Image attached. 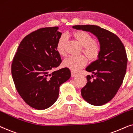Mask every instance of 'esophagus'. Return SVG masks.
Masks as SVG:
<instances>
[{"label": "esophagus", "mask_w": 133, "mask_h": 133, "mask_svg": "<svg viewBox=\"0 0 133 133\" xmlns=\"http://www.w3.org/2000/svg\"><path fill=\"white\" fill-rule=\"evenodd\" d=\"M77 75H78V72H76L74 71V70H72L71 71V76L72 77H75V76H76Z\"/></svg>", "instance_id": "obj_1"}]
</instances>
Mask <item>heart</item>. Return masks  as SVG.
<instances>
[{
  "mask_svg": "<svg viewBox=\"0 0 133 133\" xmlns=\"http://www.w3.org/2000/svg\"><path fill=\"white\" fill-rule=\"evenodd\" d=\"M72 36L83 46V53L90 61H95L98 59L101 53V46L98 42L94 41L92 35L86 31L81 30L74 32ZM66 41V36L62 35L56 43V51L61 56L65 55V45ZM86 63L87 59L84 55L70 56L64 60L63 64L65 68L76 71L85 66Z\"/></svg>",
  "mask_w": 133,
  "mask_h": 133,
  "instance_id": "b5f03b06",
  "label": "heart"
}]
</instances>
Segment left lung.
Segmentation results:
<instances>
[{"label":"left lung","instance_id":"left-lung-1","mask_svg":"<svg viewBox=\"0 0 133 133\" xmlns=\"http://www.w3.org/2000/svg\"><path fill=\"white\" fill-rule=\"evenodd\" d=\"M72 27L89 31L98 39L100 55L86 69L93 75L86 77L87 83L81 89V94L92 105H105L116 95L126 74L128 58L124 45L116 35L98 26L84 25Z\"/></svg>","mask_w":133,"mask_h":133}]
</instances>
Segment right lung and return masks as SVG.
<instances>
[{
    "label": "right lung",
    "instance_id": "right-lung-1",
    "mask_svg": "<svg viewBox=\"0 0 133 133\" xmlns=\"http://www.w3.org/2000/svg\"><path fill=\"white\" fill-rule=\"evenodd\" d=\"M58 26L42 28L22 40L14 56L11 74L17 92L27 105L42 110L57 100L59 86L70 78L69 69L52 73L61 58L56 49L62 33Z\"/></svg>",
    "mask_w": 133,
    "mask_h": 133
}]
</instances>
